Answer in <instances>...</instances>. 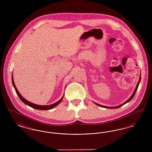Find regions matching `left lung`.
Segmentation results:
<instances>
[{"mask_svg": "<svg viewBox=\"0 0 152 152\" xmlns=\"http://www.w3.org/2000/svg\"><path fill=\"white\" fill-rule=\"evenodd\" d=\"M140 81H141V75H140V79H139V80H138V82L137 84V86H136V88H135V89H134V92H133V94H132V96H130V98L128 99V100H127L126 101H125V102H124V103H123L122 104H121V105H118V106H116V107H107V106H104V105H100V104H97V103H96V102H94L95 104H96L97 105H98V106H99V107H102V108H108V109H116V108H120V107H121V106H123L124 105V104H126L127 102H129V101L133 98V97H134V96L135 95V94H136V91H137V90L138 87V86H139V84H140Z\"/></svg>", "mask_w": 152, "mask_h": 152, "instance_id": "8db88e82", "label": "left lung"}]
</instances>
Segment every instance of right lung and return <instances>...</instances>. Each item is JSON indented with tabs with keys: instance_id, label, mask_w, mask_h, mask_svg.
I'll use <instances>...</instances> for the list:
<instances>
[{
	"instance_id": "add662e5",
	"label": "right lung",
	"mask_w": 152,
	"mask_h": 152,
	"mask_svg": "<svg viewBox=\"0 0 152 152\" xmlns=\"http://www.w3.org/2000/svg\"><path fill=\"white\" fill-rule=\"evenodd\" d=\"M12 85L14 87L15 89V91L16 92L17 94L18 95L19 97L20 98V99L22 100L25 104L28 105L30 107L32 108L36 109H38V110H49V109H51L53 108H55V107H56L58 105V104H59L61 101H62L63 97H64V94L63 95V96L61 98V99H60L58 101H57L55 103H53L51 105H37L35 104H34L32 102H31L29 101H27L26 99H25L22 95L20 94L19 93V92L18 91V90L17 89L15 85L14 81V78H13V75H12Z\"/></svg>"
}]
</instances>
